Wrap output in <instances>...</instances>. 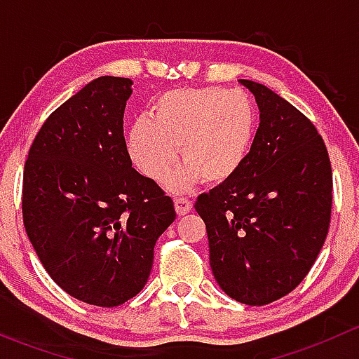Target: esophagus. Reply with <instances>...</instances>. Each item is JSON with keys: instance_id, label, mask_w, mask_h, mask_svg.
Returning a JSON list of instances; mask_svg holds the SVG:
<instances>
[{"instance_id": "1", "label": "esophagus", "mask_w": 359, "mask_h": 359, "mask_svg": "<svg viewBox=\"0 0 359 359\" xmlns=\"http://www.w3.org/2000/svg\"><path fill=\"white\" fill-rule=\"evenodd\" d=\"M175 210L179 215H186V213H189L193 210V201L187 200V198H177Z\"/></svg>"}]
</instances>
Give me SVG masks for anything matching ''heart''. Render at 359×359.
<instances>
[{"label": "heart", "mask_w": 359, "mask_h": 359, "mask_svg": "<svg viewBox=\"0 0 359 359\" xmlns=\"http://www.w3.org/2000/svg\"><path fill=\"white\" fill-rule=\"evenodd\" d=\"M257 132L255 104L243 90L217 86L172 90L139 116L126 135L140 173L161 180L180 158L186 165L166 180L172 191L200 182L224 184L245 165Z\"/></svg>", "instance_id": "heart-1"}]
</instances>
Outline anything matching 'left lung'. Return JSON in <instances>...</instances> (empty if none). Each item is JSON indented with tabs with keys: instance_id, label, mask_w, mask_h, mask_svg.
<instances>
[{
	"instance_id": "obj_1",
	"label": "left lung",
	"mask_w": 359,
	"mask_h": 359,
	"mask_svg": "<svg viewBox=\"0 0 359 359\" xmlns=\"http://www.w3.org/2000/svg\"><path fill=\"white\" fill-rule=\"evenodd\" d=\"M260 111L240 172L198 196L210 267L231 299L264 306L290 293L330 226L332 166L313 123L267 86L241 79Z\"/></svg>"
}]
</instances>
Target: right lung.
I'll return each instance as SVG.
<instances>
[{"label":"right lung","instance_id":"1","mask_svg":"<svg viewBox=\"0 0 359 359\" xmlns=\"http://www.w3.org/2000/svg\"><path fill=\"white\" fill-rule=\"evenodd\" d=\"M132 79L100 76L53 111L24 168L22 217L36 255L74 299L99 307L144 288L170 196L132 168L123 112Z\"/></svg>","mask_w":359,"mask_h":359}]
</instances>
